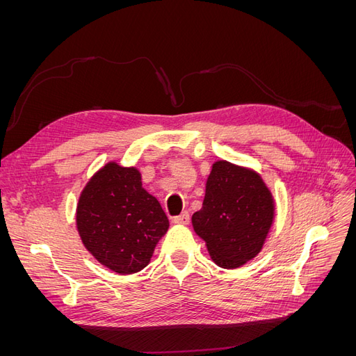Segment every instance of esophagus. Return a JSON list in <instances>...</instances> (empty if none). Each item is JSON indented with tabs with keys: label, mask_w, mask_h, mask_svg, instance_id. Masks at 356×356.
Wrapping results in <instances>:
<instances>
[{
	"label": "esophagus",
	"mask_w": 356,
	"mask_h": 356,
	"mask_svg": "<svg viewBox=\"0 0 356 356\" xmlns=\"http://www.w3.org/2000/svg\"><path fill=\"white\" fill-rule=\"evenodd\" d=\"M174 222H175V224L187 225V224L190 222V215H188V212H182L181 215H178V217L174 218Z\"/></svg>",
	"instance_id": "34e87169"
}]
</instances>
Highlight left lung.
<instances>
[{
    "mask_svg": "<svg viewBox=\"0 0 356 356\" xmlns=\"http://www.w3.org/2000/svg\"><path fill=\"white\" fill-rule=\"evenodd\" d=\"M276 213L273 193L252 168L227 160L212 163L193 230L207 245L211 260L233 270L261 252Z\"/></svg>",
    "mask_w": 356,
    "mask_h": 356,
    "instance_id": "8db88e82",
    "label": "left lung"
}]
</instances>
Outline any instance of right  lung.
I'll use <instances>...</instances> for the list:
<instances>
[{
	"mask_svg": "<svg viewBox=\"0 0 356 356\" xmlns=\"http://www.w3.org/2000/svg\"><path fill=\"white\" fill-rule=\"evenodd\" d=\"M75 227L96 260L117 275L141 272L169 229L159 200L143 187L141 172L111 160L86 182Z\"/></svg>",
	"mask_w": 356,
	"mask_h": 356,
	"instance_id": "obj_1",
	"label": "right lung"
}]
</instances>
